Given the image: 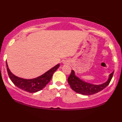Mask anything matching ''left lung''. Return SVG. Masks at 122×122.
Instances as JSON below:
<instances>
[{
    "instance_id": "obj_1",
    "label": "left lung",
    "mask_w": 122,
    "mask_h": 122,
    "mask_svg": "<svg viewBox=\"0 0 122 122\" xmlns=\"http://www.w3.org/2000/svg\"><path fill=\"white\" fill-rule=\"evenodd\" d=\"M113 73L114 71L109 74V78L106 82L99 85H95L82 81L76 76L74 71L71 70V74L68 78V82L71 89L74 92L79 94L89 96L101 92L107 86L113 77Z\"/></svg>"
}]
</instances>
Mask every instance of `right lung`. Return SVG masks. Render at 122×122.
Listing matches in <instances>:
<instances>
[{
  "mask_svg": "<svg viewBox=\"0 0 122 122\" xmlns=\"http://www.w3.org/2000/svg\"><path fill=\"white\" fill-rule=\"evenodd\" d=\"M6 64L8 75L11 81L14 83L15 86H16L20 89L29 93H36L43 89L49 82L52 77L53 73L57 70L60 66V64H58L45 73L44 74L37 78L26 79L18 77L13 74L8 68L6 61Z\"/></svg>",
  "mask_w": 122,
  "mask_h": 122,
  "instance_id": "obj_1",
  "label": "right lung"
}]
</instances>
